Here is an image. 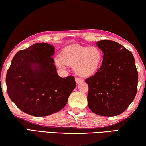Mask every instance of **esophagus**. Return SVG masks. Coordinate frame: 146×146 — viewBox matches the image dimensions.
Returning a JSON list of instances; mask_svg holds the SVG:
<instances>
[{"label":"esophagus","mask_w":146,"mask_h":146,"mask_svg":"<svg viewBox=\"0 0 146 146\" xmlns=\"http://www.w3.org/2000/svg\"><path fill=\"white\" fill-rule=\"evenodd\" d=\"M75 82H76V84H78L82 83L83 82V80H82V79H80V78H75Z\"/></svg>","instance_id":"1"}]
</instances>
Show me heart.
Segmentation results:
<instances>
[{
  "label": "heart",
  "mask_w": 146,
  "mask_h": 146,
  "mask_svg": "<svg viewBox=\"0 0 146 146\" xmlns=\"http://www.w3.org/2000/svg\"><path fill=\"white\" fill-rule=\"evenodd\" d=\"M102 61V53L95 46L73 45L66 47L61 55L55 58L56 65L65 68L68 66H74V71L83 77L92 76L98 71Z\"/></svg>",
  "instance_id": "obj_1"
}]
</instances>
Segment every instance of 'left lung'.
Masks as SVG:
<instances>
[{
	"label": "left lung",
	"mask_w": 146,
	"mask_h": 146,
	"mask_svg": "<svg viewBox=\"0 0 146 146\" xmlns=\"http://www.w3.org/2000/svg\"><path fill=\"white\" fill-rule=\"evenodd\" d=\"M96 45L103 60L95 75L86 79L89 108L95 114L114 117L122 113L137 94L138 71L132 53L118 42L100 40Z\"/></svg>",
	"instance_id": "1"
}]
</instances>
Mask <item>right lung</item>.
Masks as SVG:
<instances>
[{"label":"right lung","mask_w":146,"mask_h":146,"mask_svg":"<svg viewBox=\"0 0 146 146\" xmlns=\"http://www.w3.org/2000/svg\"><path fill=\"white\" fill-rule=\"evenodd\" d=\"M54 53L52 45L36 43L19 51L11 60L7 91L12 102L29 115L46 117L58 112L76 87L73 76H58Z\"/></svg>","instance_id":"right-lung-1"}]
</instances>
